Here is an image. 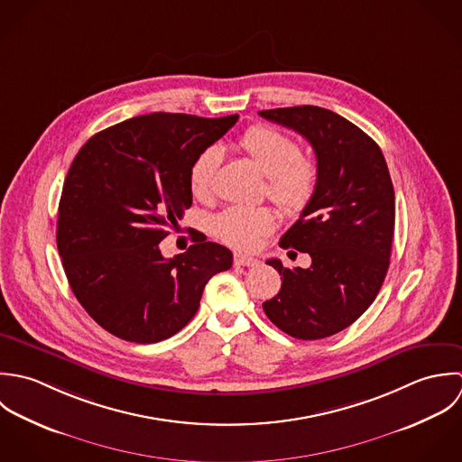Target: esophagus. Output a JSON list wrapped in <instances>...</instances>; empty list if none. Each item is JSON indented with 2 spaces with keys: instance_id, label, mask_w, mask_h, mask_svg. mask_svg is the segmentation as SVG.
Here are the masks:
<instances>
[{
  "instance_id": "34e87169",
  "label": "esophagus",
  "mask_w": 462,
  "mask_h": 462,
  "mask_svg": "<svg viewBox=\"0 0 462 462\" xmlns=\"http://www.w3.org/2000/svg\"><path fill=\"white\" fill-rule=\"evenodd\" d=\"M234 264L236 266H245V268H254L259 264V261L255 257L250 255H243V254H236L234 255Z\"/></svg>"
}]
</instances>
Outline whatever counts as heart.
<instances>
[{
    "label": "heart",
    "mask_w": 462,
    "mask_h": 462,
    "mask_svg": "<svg viewBox=\"0 0 462 462\" xmlns=\"http://www.w3.org/2000/svg\"><path fill=\"white\" fill-rule=\"evenodd\" d=\"M241 148L268 177L266 192L287 214H300L318 189V166L301 155L300 144L272 126H252L239 141ZM217 146L205 148L190 164L189 189L198 199H210L221 164ZM277 217L268 207H228L214 219V234L237 250L255 248L273 232Z\"/></svg>",
    "instance_id": "b5f03b06"
}]
</instances>
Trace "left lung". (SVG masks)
I'll return each instance as SVG.
<instances>
[{"label":"left lung","mask_w":462,"mask_h":462,"mask_svg":"<svg viewBox=\"0 0 462 462\" xmlns=\"http://www.w3.org/2000/svg\"><path fill=\"white\" fill-rule=\"evenodd\" d=\"M292 128L314 148L318 189L282 248L309 254L312 264L283 268L277 296L263 303L273 325L296 339H323L350 327L376 298L389 268L394 189L378 144L343 116L314 106L259 112ZM292 254V252H289Z\"/></svg>","instance_id":"8db88e82"}]
</instances>
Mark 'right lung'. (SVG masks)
Here are the masks:
<instances>
[{
    "mask_svg": "<svg viewBox=\"0 0 462 462\" xmlns=\"http://www.w3.org/2000/svg\"><path fill=\"white\" fill-rule=\"evenodd\" d=\"M237 119L153 112L97 132L77 153L57 248L77 300L112 336L139 345L175 336L205 283L232 268V252L203 234L173 259L159 245L192 203V161Z\"/></svg>",
    "mask_w": 462,
    "mask_h": 462,
    "instance_id": "right-lung-1",
    "label": "right lung"
}]
</instances>
